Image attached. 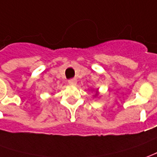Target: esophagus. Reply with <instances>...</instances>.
Masks as SVG:
<instances>
[{
  "label": "esophagus",
  "mask_w": 157,
  "mask_h": 157,
  "mask_svg": "<svg viewBox=\"0 0 157 157\" xmlns=\"http://www.w3.org/2000/svg\"><path fill=\"white\" fill-rule=\"evenodd\" d=\"M76 83H77L76 78H71V79H69V80H68V84L71 85H76Z\"/></svg>",
  "instance_id": "34e87169"
}]
</instances>
